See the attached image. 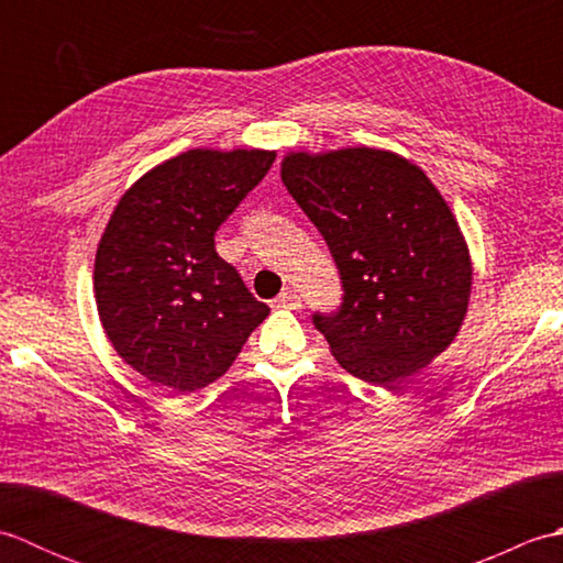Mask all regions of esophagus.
I'll list each match as a JSON object with an SVG mask.
<instances>
[{"mask_svg":"<svg viewBox=\"0 0 563 563\" xmlns=\"http://www.w3.org/2000/svg\"><path fill=\"white\" fill-rule=\"evenodd\" d=\"M275 307H283V309H300V307H302V297L297 295V290L285 288L278 297H275Z\"/></svg>","mask_w":563,"mask_h":563,"instance_id":"esophagus-1","label":"esophagus"}]
</instances>
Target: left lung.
Masks as SVG:
<instances>
[{
    "label": "left lung",
    "instance_id": "1",
    "mask_svg": "<svg viewBox=\"0 0 563 563\" xmlns=\"http://www.w3.org/2000/svg\"><path fill=\"white\" fill-rule=\"evenodd\" d=\"M280 178L341 273L339 314H314L339 365L379 387L421 373L460 333L472 295L448 200L421 166L365 145L288 152Z\"/></svg>",
    "mask_w": 563,
    "mask_h": 563
}]
</instances>
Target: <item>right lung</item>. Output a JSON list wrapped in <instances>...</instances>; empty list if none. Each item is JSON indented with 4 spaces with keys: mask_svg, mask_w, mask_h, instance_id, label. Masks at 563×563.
<instances>
[{
    "mask_svg": "<svg viewBox=\"0 0 563 563\" xmlns=\"http://www.w3.org/2000/svg\"><path fill=\"white\" fill-rule=\"evenodd\" d=\"M275 159L196 147L152 166L118 200L93 261L106 339L152 385L208 387L271 309L214 251V232Z\"/></svg>",
    "mask_w": 563,
    "mask_h": 563,
    "instance_id": "1",
    "label": "right lung"
}]
</instances>
